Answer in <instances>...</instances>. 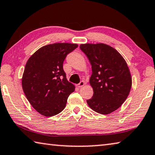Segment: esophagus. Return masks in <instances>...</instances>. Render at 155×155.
<instances>
[{
  "label": "esophagus",
  "mask_w": 155,
  "mask_h": 155,
  "mask_svg": "<svg viewBox=\"0 0 155 155\" xmlns=\"http://www.w3.org/2000/svg\"><path fill=\"white\" fill-rule=\"evenodd\" d=\"M85 85V82H84L83 81H81V82L78 84V87H79V88H81V87H83V86Z\"/></svg>",
  "instance_id": "obj_1"
}]
</instances>
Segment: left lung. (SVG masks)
I'll return each mask as SVG.
<instances>
[{
    "label": "left lung",
    "mask_w": 155,
    "mask_h": 155,
    "mask_svg": "<svg viewBox=\"0 0 155 155\" xmlns=\"http://www.w3.org/2000/svg\"><path fill=\"white\" fill-rule=\"evenodd\" d=\"M80 48L92 70L90 83L94 95L87 104L98 114H111L121 107L130 93L132 78L127 62L118 51L105 44H82Z\"/></svg>",
    "instance_id": "obj_1"
}]
</instances>
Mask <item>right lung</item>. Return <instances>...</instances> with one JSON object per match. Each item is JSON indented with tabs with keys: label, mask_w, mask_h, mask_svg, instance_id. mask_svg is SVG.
<instances>
[{
	"label": "right lung",
	"mask_w": 155,
	"mask_h": 155,
	"mask_svg": "<svg viewBox=\"0 0 155 155\" xmlns=\"http://www.w3.org/2000/svg\"><path fill=\"white\" fill-rule=\"evenodd\" d=\"M77 47V44L70 43L48 44L34 52L26 64L22 78L23 91L31 106L44 116L61 112L75 90L67 80L63 63Z\"/></svg>",
	"instance_id": "add662e5"
}]
</instances>
